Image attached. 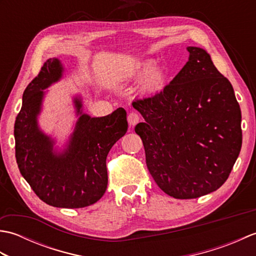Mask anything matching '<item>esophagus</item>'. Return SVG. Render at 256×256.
<instances>
[{
    "instance_id": "esophagus-1",
    "label": "esophagus",
    "mask_w": 256,
    "mask_h": 256,
    "mask_svg": "<svg viewBox=\"0 0 256 256\" xmlns=\"http://www.w3.org/2000/svg\"><path fill=\"white\" fill-rule=\"evenodd\" d=\"M140 116H138L136 112H131V113L128 114V121L130 125L138 124L140 122Z\"/></svg>"
}]
</instances>
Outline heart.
<instances>
[{"label":"heart","instance_id":"b5f03b06","mask_svg":"<svg viewBox=\"0 0 256 256\" xmlns=\"http://www.w3.org/2000/svg\"><path fill=\"white\" fill-rule=\"evenodd\" d=\"M154 66L155 62L148 59V60L140 62L132 72V76L135 78H140L149 74L142 84V89L146 92L158 90L164 81V74L160 68H154Z\"/></svg>","mask_w":256,"mask_h":256}]
</instances>
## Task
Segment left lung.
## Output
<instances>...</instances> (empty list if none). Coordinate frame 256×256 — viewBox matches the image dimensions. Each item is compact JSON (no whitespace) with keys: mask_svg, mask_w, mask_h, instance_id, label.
Returning <instances> with one entry per match:
<instances>
[{"mask_svg":"<svg viewBox=\"0 0 256 256\" xmlns=\"http://www.w3.org/2000/svg\"><path fill=\"white\" fill-rule=\"evenodd\" d=\"M187 50L188 62L164 90L132 103L145 120L135 132L150 175L176 199L220 188L242 146L241 110L230 81L202 48Z\"/></svg>","mask_w":256,"mask_h":256,"instance_id":"obj_1","label":"left lung"}]
</instances>
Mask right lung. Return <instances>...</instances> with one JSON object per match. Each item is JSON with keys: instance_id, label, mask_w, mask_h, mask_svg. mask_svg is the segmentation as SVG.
<instances>
[{"instance_id": "1", "label": "right lung", "mask_w": 256, "mask_h": 256, "mask_svg": "<svg viewBox=\"0 0 256 256\" xmlns=\"http://www.w3.org/2000/svg\"><path fill=\"white\" fill-rule=\"evenodd\" d=\"M64 66L50 58L23 94L14 124L15 157L18 170L34 192L57 208H84L96 204L108 186L106 156L128 131L126 112L118 108L106 116L84 112L82 98L74 96L78 120L62 150L42 131L38 116L47 88L62 78Z\"/></svg>"}]
</instances>
